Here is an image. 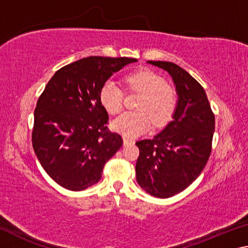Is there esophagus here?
Masks as SVG:
<instances>
[{"label":"esophagus","mask_w":248,"mask_h":248,"mask_svg":"<svg viewBox=\"0 0 248 248\" xmlns=\"http://www.w3.org/2000/svg\"><path fill=\"white\" fill-rule=\"evenodd\" d=\"M133 140L132 139H128V138H124V145H130V144H132L133 143Z\"/></svg>","instance_id":"obj_1"}]
</instances>
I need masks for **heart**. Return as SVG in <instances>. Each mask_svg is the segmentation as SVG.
Returning <instances> with one entry per match:
<instances>
[{"label":"heart","mask_w":248,"mask_h":248,"mask_svg":"<svg viewBox=\"0 0 248 248\" xmlns=\"http://www.w3.org/2000/svg\"><path fill=\"white\" fill-rule=\"evenodd\" d=\"M129 92L141 93L137 111L124 112L112 121V128L125 137H136L152 127H163L174 116L177 108V93L165 79L148 69L137 70L124 78ZM100 102L111 115L124 109V91L115 82L107 81L100 90Z\"/></svg>","instance_id":"b5f03b06"}]
</instances>
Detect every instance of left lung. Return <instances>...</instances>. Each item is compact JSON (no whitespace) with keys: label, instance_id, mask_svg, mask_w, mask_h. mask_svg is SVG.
<instances>
[{"label":"left lung","instance_id":"1","mask_svg":"<svg viewBox=\"0 0 248 248\" xmlns=\"http://www.w3.org/2000/svg\"><path fill=\"white\" fill-rule=\"evenodd\" d=\"M167 71L178 93L173 120L153 139L136 142L137 182L157 198H169L189 186L211 154L215 114L203 87L177 64L148 61Z\"/></svg>","mask_w":248,"mask_h":248}]
</instances>
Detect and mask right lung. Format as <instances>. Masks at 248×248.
Here are the masks:
<instances>
[{
  "mask_svg": "<svg viewBox=\"0 0 248 248\" xmlns=\"http://www.w3.org/2000/svg\"><path fill=\"white\" fill-rule=\"evenodd\" d=\"M133 58L87 57L59 69L33 112L32 148L41 166L61 187L84 190L99 182L109 158L123 146L108 129L100 90Z\"/></svg>",
  "mask_w": 248,
  "mask_h": 248,
  "instance_id": "right-lung-1",
  "label": "right lung"
}]
</instances>
